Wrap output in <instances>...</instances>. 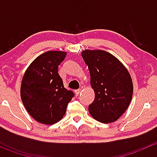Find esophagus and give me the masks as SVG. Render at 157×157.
<instances>
[{
    "mask_svg": "<svg viewBox=\"0 0 157 157\" xmlns=\"http://www.w3.org/2000/svg\"><path fill=\"white\" fill-rule=\"evenodd\" d=\"M80 93H81V90H80V89H79V90H75V94H76V96H79V94H80Z\"/></svg>",
    "mask_w": 157,
    "mask_h": 157,
    "instance_id": "obj_1",
    "label": "esophagus"
}]
</instances>
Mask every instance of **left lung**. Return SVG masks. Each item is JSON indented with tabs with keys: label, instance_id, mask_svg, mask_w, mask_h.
Masks as SVG:
<instances>
[{
	"label": "left lung",
	"instance_id": "8db88e82",
	"mask_svg": "<svg viewBox=\"0 0 157 157\" xmlns=\"http://www.w3.org/2000/svg\"><path fill=\"white\" fill-rule=\"evenodd\" d=\"M82 57L88 66L94 101L89 105L93 118L102 123L116 121L124 114L132 99L130 74L115 56L102 50H85Z\"/></svg>",
	"mask_w": 157,
	"mask_h": 157
}]
</instances>
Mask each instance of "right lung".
Wrapping results in <instances>:
<instances>
[{"mask_svg":"<svg viewBox=\"0 0 157 157\" xmlns=\"http://www.w3.org/2000/svg\"><path fill=\"white\" fill-rule=\"evenodd\" d=\"M66 52L48 51L36 58L26 69L20 87L23 103L39 122L53 124L65 115L67 104L74 96L64 88L58 73Z\"/></svg>","mask_w":157,"mask_h":157,"instance_id":"add662e5","label":"right lung"}]
</instances>
